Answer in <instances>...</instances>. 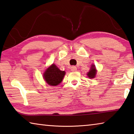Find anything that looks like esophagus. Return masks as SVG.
<instances>
[{"instance_id": "esophagus-1", "label": "esophagus", "mask_w": 134, "mask_h": 134, "mask_svg": "<svg viewBox=\"0 0 134 134\" xmlns=\"http://www.w3.org/2000/svg\"><path fill=\"white\" fill-rule=\"evenodd\" d=\"M71 69L72 71L75 72L77 70V68L75 66H71Z\"/></svg>"}]
</instances>
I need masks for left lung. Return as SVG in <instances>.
I'll return each mask as SVG.
<instances>
[{"mask_svg":"<svg viewBox=\"0 0 134 134\" xmlns=\"http://www.w3.org/2000/svg\"><path fill=\"white\" fill-rule=\"evenodd\" d=\"M96 73H97V70L95 69V65H92V66L91 67L90 71H89L87 75L90 78H94L95 77Z\"/></svg>","mask_w":134,"mask_h":134,"instance_id":"1","label":"left lung"}]
</instances>
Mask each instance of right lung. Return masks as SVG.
<instances>
[{
	"label": "right lung",
	"instance_id": "add662e5",
	"mask_svg": "<svg viewBox=\"0 0 134 134\" xmlns=\"http://www.w3.org/2000/svg\"><path fill=\"white\" fill-rule=\"evenodd\" d=\"M65 75V71H60L55 64H52L46 70L43 78L49 85L56 86L62 81Z\"/></svg>",
	"mask_w": 134,
	"mask_h": 134
}]
</instances>
